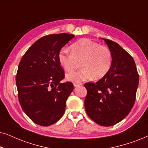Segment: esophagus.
<instances>
[{
  "label": "esophagus",
  "instance_id": "34e87169",
  "mask_svg": "<svg viewBox=\"0 0 148 148\" xmlns=\"http://www.w3.org/2000/svg\"><path fill=\"white\" fill-rule=\"evenodd\" d=\"M82 83H80V82H75V83H73L74 87H78L79 86H82Z\"/></svg>",
  "mask_w": 148,
  "mask_h": 148
}]
</instances>
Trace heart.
<instances>
[{"mask_svg":"<svg viewBox=\"0 0 148 148\" xmlns=\"http://www.w3.org/2000/svg\"><path fill=\"white\" fill-rule=\"evenodd\" d=\"M58 58L67 71L75 69L80 62V70L66 75V79L75 82L100 79L108 73L112 64V54L108 47L86 38L72 44L71 49L62 48Z\"/></svg>","mask_w":148,"mask_h":148,"instance_id":"1","label":"heart"}]
</instances>
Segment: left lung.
Returning <instances> with one entry per match:
<instances>
[{"mask_svg": "<svg viewBox=\"0 0 148 148\" xmlns=\"http://www.w3.org/2000/svg\"><path fill=\"white\" fill-rule=\"evenodd\" d=\"M112 54V64L96 83H86L85 108L97 124L112 126L125 119L135 101L139 75L132 56L112 40L102 38Z\"/></svg>", "mask_w": 148, "mask_h": 148, "instance_id": "8db88e82", "label": "left lung"}]
</instances>
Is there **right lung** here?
<instances>
[{"mask_svg": "<svg viewBox=\"0 0 148 148\" xmlns=\"http://www.w3.org/2000/svg\"><path fill=\"white\" fill-rule=\"evenodd\" d=\"M74 37L69 34L44 36L34 42L19 62L16 76L19 103L27 116L41 126H49L61 118L73 90L71 82L60 83L64 75L58 56Z\"/></svg>", "mask_w": 148, "mask_h": 148, "instance_id": "right-lung-1", "label": "right lung"}]
</instances>
